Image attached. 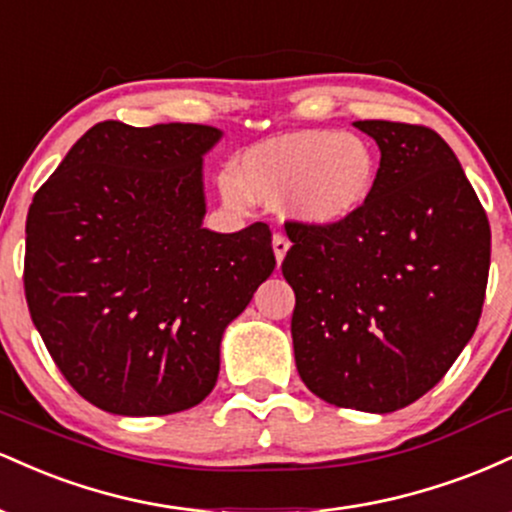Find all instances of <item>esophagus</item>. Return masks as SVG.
Wrapping results in <instances>:
<instances>
[{
	"instance_id": "34e87169",
	"label": "esophagus",
	"mask_w": 512,
	"mask_h": 512,
	"mask_svg": "<svg viewBox=\"0 0 512 512\" xmlns=\"http://www.w3.org/2000/svg\"><path fill=\"white\" fill-rule=\"evenodd\" d=\"M272 248H274V255H276V264H281V262H284L286 252H289V248H291L289 238H286L284 233H274Z\"/></svg>"
}]
</instances>
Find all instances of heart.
I'll return each mask as SVG.
<instances>
[{
  "label": "heart",
  "mask_w": 512,
  "mask_h": 512,
  "mask_svg": "<svg viewBox=\"0 0 512 512\" xmlns=\"http://www.w3.org/2000/svg\"><path fill=\"white\" fill-rule=\"evenodd\" d=\"M378 178V161L366 139L330 129H303L255 144L223 173L221 195L245 207L248 195L276 202L289 195L296 219L334 226L366 207Z\"/></svg>",
  "instance_id": "obj_1"
}]
</instances>
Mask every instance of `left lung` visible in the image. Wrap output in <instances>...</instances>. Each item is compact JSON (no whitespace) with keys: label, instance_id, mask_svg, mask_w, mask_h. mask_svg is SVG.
I'll return each instance as SVG.
<instances>
[{"label":"left lung","instance_id":"left-lung-1","mask_svg":"<svg viewBox=\"0 0 512 512\" xmlns=\"http://www.w3.org/2000/svg\"><path fill=\"white\" fill-rule=\"evenodd\" d=\"M354 125L375 139L373 195L334 226L286 221L281 272L296 293L301 380L334 407L387 414L424 397L479 325L491 228L477 192L431 127Z\"/></svg>","mask_w":512,"mask_h":512}]
</instances>
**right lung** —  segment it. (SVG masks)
I'll use <instances>...</instances> for the list:
<instances>
[{
  "mask_svg": "<svg viewBox=\"0 0 512 512\" xmlns=\"http://www.w3.org/2000/svg\"><path fill=\"white\" fill-rule=\"evenodd\" d=\"M216 127L93 125L35 192L23 289L35 330L86 402L122 416L214 390L223 330L274 272L272 231L202 228Z\"/></svg>",
  "mask_w": 512,
  "mask_h": 512,
  "instance_id": "obj_1",
  "label": "right lung"
}]
</instances>
